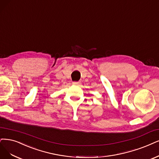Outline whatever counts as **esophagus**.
Returning a JSON list of instances; mask_svg holds the SVG:
<instances>
[{"label": "esophagus", "instance_id": "34e87169", "mask_svg": "<svg viewBox=\"0 0 159 159\" xmlns=\"http://www.w3.org/2000/svg\"><path fill=\"white\" fill-rule=\"evenodd\" d=\"M81 82L80 81H78V82H73V84L74 85H76V86H80L81 85Z\"/></svg>", "mask_w": 159, "mask_h": 159}]
</instances>
